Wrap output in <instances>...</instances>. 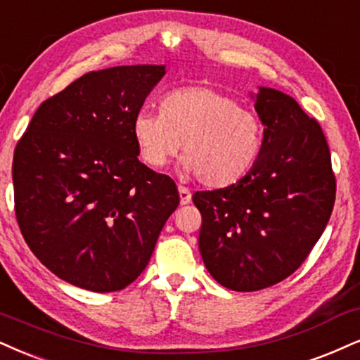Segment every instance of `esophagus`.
I'll use <instances>...</instances> for the list:
<instances>
[{"mask_svg":"<svg viewBox=\"0 0 360 360\" xmlns=\"http://www.w3.org/2000/svg\"><path fill=\"white\" fill-rule=\"evenodd\" d=\"M179 193H180V203L181 205H187V203L192 202V192L187 187H179Z\"/></svg>","mask_w":360,"mask_h":360,"instance_id":"esophagus-1","label":"esophagus"}]
</instances>
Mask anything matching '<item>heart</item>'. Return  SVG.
Here are the masks:
<instances>
[{"mask_svg":"<svg viewBox=\"0 0 360 360\" xmlns=\"http://www.w3.org/2000/svg\"><path fill=\"white\" fill-rule=\"evenodd\" d=\"M160 113L140 110L131 136L150 168L165 167L184 145V168L208 188H227L259 162L264 127L250 110L215 88H175L160 98Z\"/></svg>","mask_w":360,"mask_h":360,"instance_id":"obj_1","label":"heart"}]
</instances>
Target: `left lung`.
<instances>
[{
    "mask_svg": "<svg viewBox=\"0 0 360 360\" xmlns=\"http://www.w3.org/2000/svg\"><path fill=\"white\" fill-rule=\"evenodd\" d=\"M255 112L265 128L252 172L232 187L193 195L203 264L237 292L262 290L294 274L335 202L329 145L316 120L292 96L265 86L255 95Z\"/></svg>",
    "mask_w": 360,
    "mask_h": 360,
    "instance_id": "8db88e82",
    "label": "left lung"
}]
</instances>
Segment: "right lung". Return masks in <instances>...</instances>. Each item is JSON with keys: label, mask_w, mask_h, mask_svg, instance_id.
<instances>
[{"label": "right lung", "mask_w": 360, "mask_h": 360, "mask_svg": "<svg viewBox=\"0 0 360 360\" xmlns=\"http://www.w3.org/2000/svg\"><path fill=\"white\" fill-rule=\"evenodd\" d=\"M165 65L90 72L43 101L13 157L26 243L61 281L122 290L143 272L180 197L139 160L131 120Z\"/></svg>", "instance_id": "obj_1"}]
</instances>
